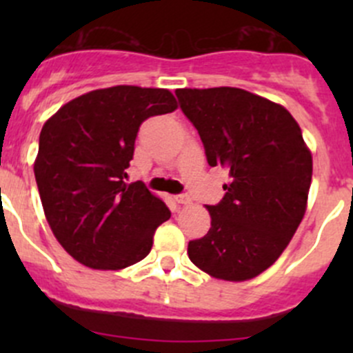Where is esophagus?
Masks as SVG:
<instances>
[{"label":"esophagus","mask_w":353,"mask_h":353,"mask_svg":"<svg viewBox=\"0 0 353 353\" xmlns=\"http://www.w3.org/2000/svg\"><path fill=\"white\" fill-rule=\"evenodd\" d=\"M176 201L179 203V205H190V203H191V198L188 196V194H177V196H176Z\"/></svg>","instance_id":"34e87169"}]
</instances>
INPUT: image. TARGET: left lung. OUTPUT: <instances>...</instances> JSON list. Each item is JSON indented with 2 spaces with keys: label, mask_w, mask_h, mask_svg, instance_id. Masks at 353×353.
Here are the masks:
<instances>
[{
  "label": "left lung",
  "mask_w": 353,
  "mask_h": 353,
  "mask_svg": "<svg viewBox=\"0 0 353 353\" xmlns=\"http://www.w3.org/2000/svg\"><path fill=\"white\" fill-rule=\"evenodd\" d=\"M212 167L229 170L225 194L208 205L212 227L188 256L208 275L254 279L273 265L305 213L312 157L285 108L243 88H179Z\"/></svg>",
  "instance_id": "obj_1"
}]
</instances>
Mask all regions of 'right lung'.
Here are the masks:
<instances>
[{
  "label": "right lung",
  "instance_id": "right-lung-1",
  "mask_svg": "<svg viewBox=\"0 0 353 353\" xmlns=\"http://www.w3.org/2000/svg\"><path fill=\"white\" fill-rule=\"evenodd\" d=\"M177 109L165 88H101L73 99L46 121L34 163L46 219L78 263L123 270L150 252L165 203L141 181L128 184L141 123Z\"/></svg>",
  "mask_w": 353,
  "mask_h": 353
}]
</instances>
